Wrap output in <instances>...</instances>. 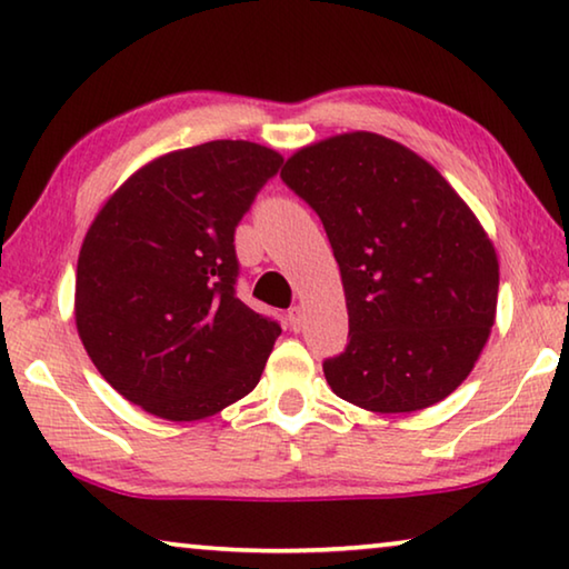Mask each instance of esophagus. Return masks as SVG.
I'll use <instances>...</instances> for the list:
<instances>
[{
	"label": "esophagus",
	"instance_id": "34e87169",
	"mask_svg": "<svg viewBox=\"0 0 569 569\" xmlns=\"http://www.w3.org/2000/svg\"><path fill=\"white\" fill-rule=\"evenodd\" d=\"M288 326H291V331H301L303 329V311H301V306L288 308Z\"/></svg>",
	"mask_w": 569,
	"mask_h": 569
}]
</instances>
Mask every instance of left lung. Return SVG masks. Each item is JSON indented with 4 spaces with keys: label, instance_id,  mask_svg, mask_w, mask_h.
<instances>
[{
    "label": "left lung",
    "instance_id": "left-lung-1",
    "mask_svg": "<svg viewBox=\"0 0 569 569\" xmlns=\"http://www.w3.org/2000/svg\"><path fill=\"white\" fill-rule=\"evenodd\" d=\"M281 178L329 236L349 343L323 361L336 397L409 413L449 397L495 326L499 263L477 216L417 152L377 132L301 148Z\"/></svg>",
    "mask_w": 569,
    "mask_h": 569
}]
</instances>
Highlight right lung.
Wrapping results in <instances>:
<instances>
[{
    "label": "right lung",
    "instance_id": "obj_1",
    "mask_svg": "<svg viewBox=\"0 0 569 569\" xmlns=\"http://www.w3.org/2000/svg\"><path fill=\"white\" fill-rule=\"evenodd\" d=\"M281 166L248 140L168 152L92 220L77 261V333L104 381L148 413L198 421L261 381L281 326L236 296L233 238Z\"/></svg>",
    "mask_w": 569,
    "mask_h": 569
}]
</instances>
